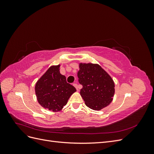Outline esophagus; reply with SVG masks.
<instances>
[{
  "label": "esophagus",
  "mask_w": 154,
  "mask_h": 154,
  "mask_svg": "<svg viewBox=\"0 0 154 154\" xmlns=\"http://www.w3.org/2000/svg\"><path fill=\"white\" fill-rule=\"evenodd\" d=\"M73 85H74V87H76V90H77V91H78V84H77V83H73Z\"/></svg>",
  "instance_id": "1"
}]
</instances>
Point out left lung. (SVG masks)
Here are the masks:
<instances>
[{"mask_svg": "<svg viewBox=\"0 0 154 154\" xmlns=\"http://www.w3.org/2000/svg\"><path fill=\"white\" fill-rule=\"evenodd\" d=\"M78 82L82 85L80 94L85 105L92 110H100L112 101L114 82L98 64L80 63Z\"/></svg>", "mask_w": 154, "mask_h": 154, "instance_id": "obj_1", "label": "left lung"}]
</instances>
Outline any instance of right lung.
<instances>
[{
	"label": "right lung",
	"mask_w": 154,
	"mask_h": 154,
	"mask_svg": "<svg viewBox=\"0 0 154 154\" xmlns=\"http://www.w3.org/2000/svg\"><path fill=\"white\" fill-rule=\"evenodd\" d=\"M60 66L50 67L35 85V94L39 104L49 110L60 111L76 90L60 72Z\"/></svg>",
	"instance_id": "add662e5"
}]
</instances>
